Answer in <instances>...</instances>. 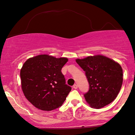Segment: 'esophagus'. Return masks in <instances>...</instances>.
Returning a JSON list of instances; mask_svg holds the SVG:
<instances>
[{
	"label": "esophagus",
	"instance_id": "34e87169",
	"mask_svg": "<svg viewBox=\"0 0 135 135\" xmlns=\"http://www.w3.org/2000/svg\"><path fill=\"white\" fill-rule=\"evenodd\" d=\"M73 87V88L75 89H76L78 88V85H77V84H74Z\"/></svg>",
	"mask_w": 135,
	"mask_h": 135
}]
</instances>
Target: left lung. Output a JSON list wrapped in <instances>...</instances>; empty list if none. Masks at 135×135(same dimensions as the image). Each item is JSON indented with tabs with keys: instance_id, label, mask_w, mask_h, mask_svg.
Returning a JSON list of instances; mask_svg holds the SVG:
<instances>
[{
	"instance_id": "obj_1",
	"label": "left lung",
	"mask_w": 135,
	"mask_h": 135,
	"mask_svg": "<svg viewBox=\"0 0 135 135\" xmlns=\"http://www.w3.org/2000/svg\"><path fill=\"white\" fill-rule=\"evenodd\" d=\"M76 62L85 71L88 80L89 89L84 96L89 105L99 109L113 102L122 85L121 66L101 55L76 59Z\"/></svg>"
}]
</instances>
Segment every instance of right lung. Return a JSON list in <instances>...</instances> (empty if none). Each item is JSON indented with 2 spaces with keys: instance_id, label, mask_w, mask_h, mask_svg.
I'll list each match as a JSON object with an SVG mask.
<instances>
[{
  "instance_id": "right-lung-1",
  "label": "right lung",
  "mask_w": 135,
  "mask_h": 135,
  "mask_svg": "<svg viewBox=\"0 0 135 135\" xmlns=\"http://www.w3.org/2000/svg\"><path fill=\"white\" fill-rule=\"evenodd\" d=\"M68 59L38 55L26 60L21 69L22 90L34 106L51 111L61 106L71 87L65 84L61 70Z\"/></svg>"
}]
</instances>
